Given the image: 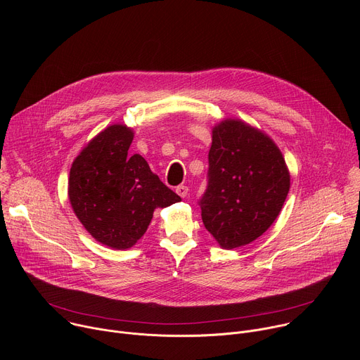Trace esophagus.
Here are the masks:
<instances>
[{"instance_id":"esophagus-1","label":"esophagus","mask_w":360,"mask_h":360,"mask_svg":"<svg viewBox=\"0 0 360 360\" xmlns=\"http://www.w3.org/2000/svg\"><path fill=\"white\" fill-rule=\"evenodd\" d=\"M176 193L181 196V198H185L186 195H188V186H185V185H179V186H176Z\"/></svg>"}]
</instances>
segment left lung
I'll return each mask as SVG.
<instances>
[{
    "mask_svg": "<svg viewBox=\"0 0 360 360\" xmlns=\"http://www.w3.org/2000/svg\"><path fill=\"white\" fill-rule=\"evenodd\" d=\"M205 228L224 249L245 246L275 222L290 188L281 149L264 131L226 118L212 128Z\"/></svg>",
    "mask_w": 360,
    "mask_h": 360,
    "instance_id": "left-lung-1",
    "label": "left lung"
}]
</instances>
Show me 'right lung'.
I'll return each instance as SVG.
<instances>
[{
	"mask_svg": "<svg viewBox=\"0 0 360 360\" xmlns=\"http://www.w3.org/2000/svg\"><path fill=\"white\" fill-rule=\"evenodd\" d=\"M132 139L134 129L125 124L107 127L82 148L68 178L79 222L95 240L120 250L143 236L153 211L181 200L139 153L129 155Z\"/></svg>",
	"mask_w": 360,
	"mask_h": 360,
	"instance_id": "1",
	"label": "right lung"
}]
</instances>
